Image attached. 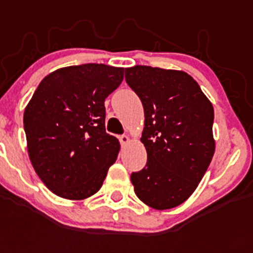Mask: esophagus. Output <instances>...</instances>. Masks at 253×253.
I'll return each instance as SVG.
<instances>
[{"instance_id": "obj_1", "label": "esophagus", "mask_w": 253, "mask_h": 253, "mask_svg": "<svg viewBox=\"0 0 253 253\" xmlns=\"http://www.w3.org/2000/svg\"><path fill=\"white\" fill-rule=\"evenodd\" d=\"M119 142H121V146H126L127 143L130 142V138L127 136V135H121V136H118Z\"/></svg>"}]
</instances>
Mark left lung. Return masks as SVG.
I'll return each mask as SVG.
<instances>
[{
	"label": "left lung",
	"instance_id": "1",
	"mask_svg": "<svg viewBox=\"0 0 253 253\" xmlns=\"http://www.w3.org/2000/svg\"><path fill=\"white\" fill-rule=\"evenodd\" d=\"M125 79L146 117L147 164L131 173L135 194L158 210L176 208L196 190L214 155L212 105L181 71L135 65L126 69Z\"/></svg>",
	"mask_w": 253,
	"mask_h": 253
}]
</instances>
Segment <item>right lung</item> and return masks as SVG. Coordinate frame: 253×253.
<instances>
[{"mask_svg": "<svg viewBox=\"0 0 253 253\" xmlns=\"http://www.w3.org/2000/svg\"><path fill=\"white\" fill-rule=\"evenodd\" d=\"M123 80V68L72 65L38 85L23 114L30 160L56 196L84 200L102 186L119 152L105 130V98Z\"/></svg>", "mask_w": 253, "mask_h": 253, "instance_id": "1", "label": "right lung"}]
</instances>
